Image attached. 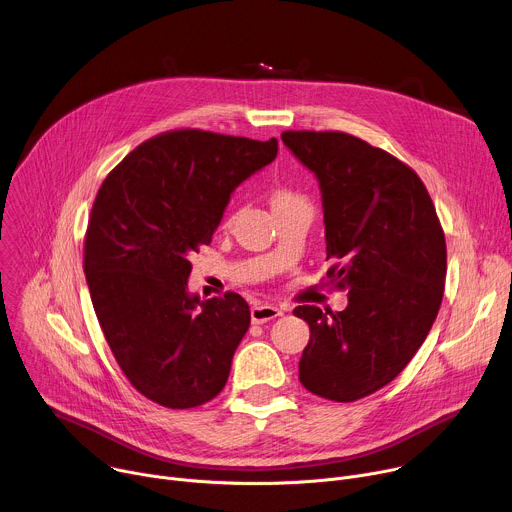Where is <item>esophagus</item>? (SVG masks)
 <instances>
[{
	"label": "esophagus",
	"instance_id": "obj_1",
	"mask_svg": "<svg viewBox=\"0 0 512 512\" xmlns=\"http://www.w3.org/2000/svg\"><path fill=\"white\" fill-rule=\"evenodd\" d=\"M283 312L277 306H267V304H259L251 308V320L253 324H263L267 320H273L277 316H281Z\"/></svg>",
	"mask_w": 512,
	"mask_h": 512
}]
</instances>
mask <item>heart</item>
Listing matches in <instances>:
<instances>
[{
  "label": "heart",
  "instance_id": "b5f03b06",
  "mask_svg": "<svg viewBox=\"0 0 512 512\" xmlns=\"http://www.w3.org/2000/svg\"><path fill=\"white\" fill-rule=\"evenodd\" d=\"M294 202H304V198L291 190H275L271 204H294Z\"/></svg>",
  "mask_w": 512,
  "mask_h": 512
}]
</instances>
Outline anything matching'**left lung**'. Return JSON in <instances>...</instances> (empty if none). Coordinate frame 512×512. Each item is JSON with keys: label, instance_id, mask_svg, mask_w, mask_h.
<instances>
[{"label": "left lung", "instance_id": "8db88e82", "mask_svg": "<svg viewBox=\"0 0 512 512\" xmlns=\"http://www.w3.org/2000/svg\"><path fill=\"white\" fill-rule=\"evenodd\" d=\"M316 174L326 259L342 312L298 306L310 326L302 385L350 403L389 385L427 338L444 298L446 237L419 176L381 148L342 131H283Z\"/></svg>", "mask_w": 512, "mask_h": 512}]
</instances>
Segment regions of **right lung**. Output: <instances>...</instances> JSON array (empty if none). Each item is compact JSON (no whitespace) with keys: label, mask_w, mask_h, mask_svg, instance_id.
I'll list each match as a JSON object with an SVG mask.
<instances>
[{"label":"right lung","mask_w":512,"mask_h":512,"mask_svg":"<svg viewBox=\"0 0 512 512\" xmlns=\"http://www.w3.org/2000/svg\"><path fill=\"white\" fill-rule=\"evenodd\" d=\"M275 156V137L166 131L97 192L85 235L93 308L123 375L154 403L190 409L227 385L249 304L235 291L188 294L190 257L212 241L233 190Z\"/></svg>","instance_id":"right-lung-1"}]
</instances>
